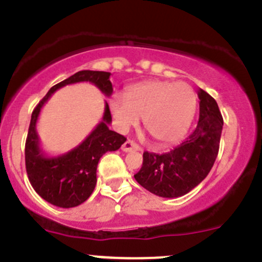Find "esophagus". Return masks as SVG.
Returning a JSON list of instances; mask_svg holds the SVG:
<instances>
[{
	"label": "esophagus",
	"instance_id": "esophagus-1",
	"mask_svg": "<svg viewBox=\"0 0 262 262\" xmlns=\"http://www.w3.org/2000/svg\"><path fill=\"white\" fill-rule=\"evenodd\" d=\"M121 149H123L124 152H130V150H141V147H139L136 142L132 141V139H128V141L121 146Z\"/></svg>",
	"mask_w": 262,
	"mask_h": 262
}]
</instances>
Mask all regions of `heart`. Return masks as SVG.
Segmentation results:
<instances>
[{"mask_svg": "<svg viewBox=\"0 0 262 262\" xmlns=\"http://www.w3.org/2000/svg\"><path fill=\"white\" fill-rule=\"evenodd\" d=\"M112 110L121 129L138 124L161 146L179 142L189 130L196 110V94L187 82L146 81L129 87L126 99L115 96Z\"/></svg>", "mask_w": 262, "mask_h": 262, "instance_id": "obj_1", "label": "heart"}]
</instances>
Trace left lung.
I'll use <instances>...</instances> for the list:
<instances>
[{"instance_id":"obj_1","label":"left lung","mask_w":262,"mask_h":262,"mask_svg":"<svg viewBox=\"0 0 262 262\" xmlns=\"http://www.w3.org/2000/svg\"><path fill=\"white\" fill-rule=\"evenodd\" d=\"M199 121L184 142L163 155L144 152L143 165L134 179L152 194L179 198L191 191L212 170L218 156L223 118L218 104L200 89Z\"/></svg>"}]
</instances>
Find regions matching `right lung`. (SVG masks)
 Segmentation results:
<instances>
[{
    "label": "right lung",
    "mask_w": 262,
    "mask_h": 262,
    "mask_svg": "<svg viewBox=\"0 0 262 262\" xmlns=\"http://www.w3.org/2000/svg\"><path fill=\"white\" fill-rule=\"evenodd\" d=\"M77 82H91L105 96L113 94L110 72L80 71L49 90L31 114L25 143V166L29 181L44 200L59 208H73L86 202L96 186L97 163L104 153L116 150L126 141L121 134L110 130L112 114L107 102L102 120L83 142L70 152L47 157L40 149L36 121L43 105L60 87Z\"/></svg>",
    "instance_id": "right-lung-1"
}]
</instances>
